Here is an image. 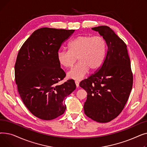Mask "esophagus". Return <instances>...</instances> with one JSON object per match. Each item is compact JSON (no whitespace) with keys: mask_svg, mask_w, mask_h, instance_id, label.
Wrapping results in <instances>:
<instances>
[{"mask_svg":"<svg viewBox=\"0 0 147 147\" xmlns=\"http://www.w3.org/2000/svg\"><path fill=\"white\" fill-rule=\"evenodd\" d=\"M75 83H76V87L78 88L79 86V82L78 81H75Z\"/></svg>","mask_w":147,"mask_h":147,"instance_id":"1","label":"esophagus"}]
</instances>
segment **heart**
<instances>
[{
  "instance_id": "1",
  "label": "heart",
  "mask_w": 147,
  "mask_h": 147,
  "mask_svg": "<svg viewBox=\"0 0 147 147\" xmlns=\"http://www.w3.org/2000/svg\"><path fill=\"white\" fill-rule=\"evenodd\" d=\"M68 50L60 49L57 60L60 65L70 68L76 61L79 62L67 73L68 78L82 80L89 69L94 70L101 65L105 51V42L100 36L82 35L73 38L68 43Z\"/></svg>"
}]
</instances>
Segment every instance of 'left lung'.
Wrapping results in <instances>:
<instances>
[{"mask_svg":"<svg viewBox=\"0 0 147 147\" xmlns=\"http://www.w3.org/2000/svg\"><path fill=\"white\" fill-rule=\"evenodd\" d=\"M102 36L107 51L102 66L80 83L87 92L84 111L99 123L117 117L127 101L132 88L133 74L125 43L109 27L92 28Z\"/></svg>","mask_w":147,"mask_h":147,"instance_id":"8db88e82","label":"left lung"}]
</instances>
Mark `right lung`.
<instances>
[{"label": "right lung", "instance_id": "right-lung-1", "mask_svg": "<svg viewBox=\"0 0 147 147\" xmlns=\"http://www.w3.org/2000/svg\"><path fill=\"white\" fill-rule=\"evenodd\" d=\"M74 32L39 28L27 38L18 53L15 78L19 94L28 110L42 120H52L63 114L67 96L76 88L72 79L57 84L65 76L57 53Z\"/></svg>", "mask_w": 147, "mask_h": 147}]
</instances>
